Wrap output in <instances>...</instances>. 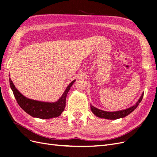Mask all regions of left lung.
<instances>
[{
	"label": "left lung",
	"mask_w": 157,
	"mask_h": 157,
	"mask_svg": "<svg viewBox=\"0 0 157 157\" xmlns=\"http://www.w3.org/2000/svg\"><path fill=\"white\" fill-rule=\"evenodd\" d=\"M144 97V93L141 95V97L139 99L138 102H137L135 105H133L132 107L129 108L128 109H126L121 111H117V112H105L103 110H100L97 108L94 107L93 105L90 104V109L93 112V113L98 117L100 118H104L106 119H117L119 118H123L126 117V115L130 114L131 112L138 107L139 104L141 102V100H142Z\"/></svg>",
	"instance_id": "obj_1"
}]
</instances>
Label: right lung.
Here are the masks:
<instances>
[{"label":"right lung","instance_id":"1","mask_svg":"<svg viewBox=\"0 0 157 157\" xmlns=\"http://www.w3.org/2000/svg\"><path fill=\"white\" fill-rule=\"evenodd\" d=\"M10 85L13 91V95L16 98L17 102L25 112L31 115L32 117L40 119H48L52 117H57L59 116L64 110L66 105V98L69 91L70 87H72L75 80L70 83L68 87L60 99L55 102H44L40 101L29 99L19 92L16 88L12 81L10 78Z\"/></svg>","mask_w":157,"mask_h":157}]
</instances>
